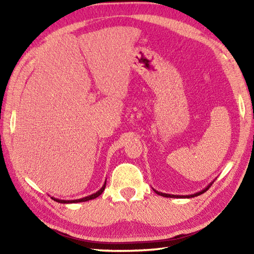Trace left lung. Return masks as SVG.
<instances>
[{
    "label": "left lung",
    "mask_w": 254,
    "mask_h": 254,
    "mask_svg": "<svg viewBox=\"0 0 254 254\" xmlns=\"http://www.w3.org/2000/svg\"><path fill=\"white\" fill-rule=\"evenodd\" d=\"M210 186H208L206 189H205V190H203V191H201V192H197V193H195V194H192V195H171V194H166V193H160V192H157V191H155L156 193L157 194H159V195H161V196H165V197H194V196H197V195H201V194H203L204 192H206L207 190H208V188H209Z\"/></svg>",
    "instance_id": "1"
}]
</instances>
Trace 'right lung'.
<instances>
[{"label": "right lung", "mask_w": 254, "mask_h": 254, "mask_svg": "<svg viewBox=\"0 0 254 254\" xmlns=\"http://www.w3.org/2000/svg\"><path fill=\"white\" fill-rule=\"evenodd\" d=\"M105 187H106V183L104 185V187H102L100 190L98 191V192H96V193H94V194H91V195H89V196H86V197H83V198H79V199H73V201H64V199H58V198H53L55 199V201H57V202H59V203H78V202H86V201H89V199H93V198H96L97 196H99L100 194L104 192V190H105Z\"/></svg>", "instance_id": "right-lung-1"}]
</instances>
